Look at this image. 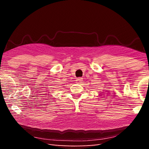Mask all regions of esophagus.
Here are the masks:
<instances>
[{"label": "esophagus", "mask_w": 149, "mask_h": 149, "mask_svg": "<svg viewBox=\"0 0 149 149\" xmlns=\"http://www.w3.org/2000/svg\"><path fill=\"white\" fill-rule=\"evenodd\" d=\"M82 81H83V78H82V77H78V78H77L76 83H81Z\"/></svg>", "instance_id": "1"}]
</instances>
